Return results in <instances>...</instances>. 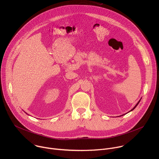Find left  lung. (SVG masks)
<instances>
[{
  "label": "left lung",
  "instance_id": "left-lung-1",
  "mask_svg": "<svg viewBox=\"0 0 159 159\" xmlns=\"http://www.w3.org/2000/svg\"><path fill=\"white\" fill-rule=\"evenodd\" d=\"M140 100H141V99H140ZM140 100H139V102H137V104H136V105L134 106V107H133V108L132 109H131V110H130V111H133V109H134V108H135L136 107H137V106H138V104H139V102H140ZM130 111H129V112H130ZM128 112H126V114H127V113H128ZM126 114H124V115H121V116H123V115H126Z\"/></svg>",
  "mask_w": 159,
  "mask_h": 159
}]
</instances>
